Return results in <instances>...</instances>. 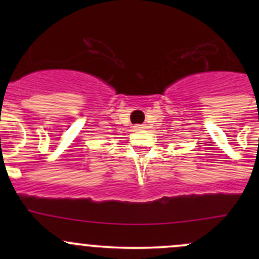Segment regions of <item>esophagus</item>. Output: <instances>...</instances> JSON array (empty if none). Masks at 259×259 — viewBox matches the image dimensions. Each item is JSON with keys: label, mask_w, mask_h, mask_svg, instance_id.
<instances>
[{"label": "esophagus", "mask_w": 259, "mask_h": 259, "mask_svg": "<svg viewBox=\"0 0 259 259\" xmlns=\"http://www.w3.org/2000/svg\"><path fill=\"white\" fill-rule=\"evenodd\" d=\"M134 129L135 130H144L145 126H144V125H135Z\"/></svg>", "instance_id": "1"}]
</instances>
